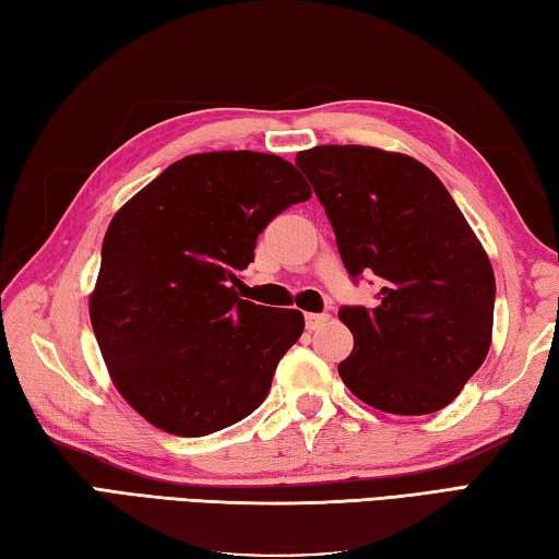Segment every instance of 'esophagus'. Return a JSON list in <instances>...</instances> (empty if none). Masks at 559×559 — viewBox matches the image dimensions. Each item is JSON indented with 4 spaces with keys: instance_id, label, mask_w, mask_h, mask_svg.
Returning <instances> with one entry per match:
<instances>
[{
    "instance_id": "34e87169",
    "label": "esophagus",
    "mask_w": 559,
    "mask_h": 559,
    "mask_svg": "<svg viewBox=\"0 0 559 559\" xmlns=\"http://www.w3.org/2000/svg\"><path fill=\"white\" fill-rule=\"evenodd\" d=\"M329 319H331L329 313H307V316H304V321H307L309 331H319L321 325L329 323Z\"/></svg>"
}]
</instances>
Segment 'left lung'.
<instances>
[{
  "mask_svg": "<svg viewBox=\"0 0 559 559\" xmlns=\"http://www.w3.org/2000/svg\"><path fill=\"white\" fill-rule=\"evenodd\" d=\"M297 167L331 218L345 270L377 275L374 309L343 307L350 392L386 414L445 408L491 345L497 282L475 230L424 163L370 145H316Z\"/></svg>",
  "mask_w": 559,
  "mask_h": 559,
  "instance_id": "1",
  "label": "left lung"
}]
</instances>
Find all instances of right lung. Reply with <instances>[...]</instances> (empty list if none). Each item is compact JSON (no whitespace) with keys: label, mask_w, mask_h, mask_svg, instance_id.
<instances>
[{"label":"right lung","mask_w":559,"mask_h":559,"mask_svg":"<svg viewBox=\"0 0 559 559\" xmlns=\"http://www.w3.org/2000/svg\"><path fill=\"white\" fill-rule=\"evenodd\" d=\"M311 189L280 155H187L114 214L90 319L114 386L165 433L250 416L304 331L297 309L240 299L258 236Z\"/></svg>","instance_id":"add662e5"}]
</instances>
